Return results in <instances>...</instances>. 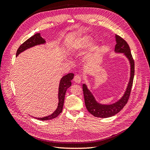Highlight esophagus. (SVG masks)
<instances>
[{
  "label": "esophagus",
  "mask_w": 150,
  "mask_h": 150,
  "mask_svg": "<svg viewBox=\"0 0 150 150\" xmlns=\"http://www.w3.org/2000/svg\"><path fill=\"white\" fill-rule=\"evenodd\" d=\"M73 81H74L75 83H77V84H79L81 83V77L80 75H75L74 79H73Z\"/></svg>",
  "instance_id": "34e87169"
}]
</instances>
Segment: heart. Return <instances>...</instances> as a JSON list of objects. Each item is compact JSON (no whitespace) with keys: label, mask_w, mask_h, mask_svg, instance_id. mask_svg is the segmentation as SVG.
<instances>
[{"label":"heart","mask_w":150,"mask_h":150,"mask_svg":"<svg viewBox=\"0 0 150 150\" xmlns=\"http://www.w3.org/2000/svg\"><path fill=\"white\" fill-rule=\"evenodd\" d=\"M91 40L92 38L89 35L79 36L70 40L67 44V48L71 53L81 52L89 45ZM99 53L100 46L96 42H91L83 56L82 62L86 64H91L97 60Z\"/></svg>","instance_id":"b5f03b06"}]
</instances>
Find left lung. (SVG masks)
<instances>
[{
  "label": "left lung",
  "mask_w": 150,
  "mask_h": 150,
  "mask_svg": "<svg viewBox=\"0 0 150 150\" xmlns=\"http://www.w3.org/2000/svg\"><path fill=\"white\" fill-rule=\"evenodd\" d=\"M116 45L115 47V53H123L128 59L130 64V77L128 86L124 92L123 96L119 100L111 104H100L95 99L93 95L92 94L90 90L88 88L85 84L82 85L83 93L84 97L85 105L88 111L91 115L96 117L100 118H108L112 117L118 113L122 109L124 106L128 102L130 93H131L132 87L133 85V77L135 73V64L134 60L130 51L129 46L125 40L122 37L115 35Z\"/></svg>",
  "instance_id": "1"
}]
</instances>
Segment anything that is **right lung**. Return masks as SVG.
I'll use <instances>...</instances> for the list:
<instances>
[{
	"mask_svg": "<svg viewBox=\"0 0 150 150\" xmlns=\"http://www.w3.org/2000/svg\"><path fill=\"white\" fill-rule=\"evenodd\" d=\"M46 43V40H44L43 38L40 36V33H36L33 36L31 37L30 39H28L27 40L22 44L18 47L17 53H16V56H18L21 53L23 52L24 51L32 47L35 46L40 45V44H44ZM74 77V74L72 73H68L66 75L64 76L60 79V83H59V94H58V98H59V104L58 106H57V109L54 112L50 115L48 116L42 117V118H37V119L40 120H51L53 119L54 118L57 117L62 112L64 102V97L65 94L67 91V89L69 88L71 86V80Z\"/></svg>",
	"mask_w": 150,
	"mask_h": 150,
	"instance_id": "1",
	"label": "right lung"
}]
</instances>
